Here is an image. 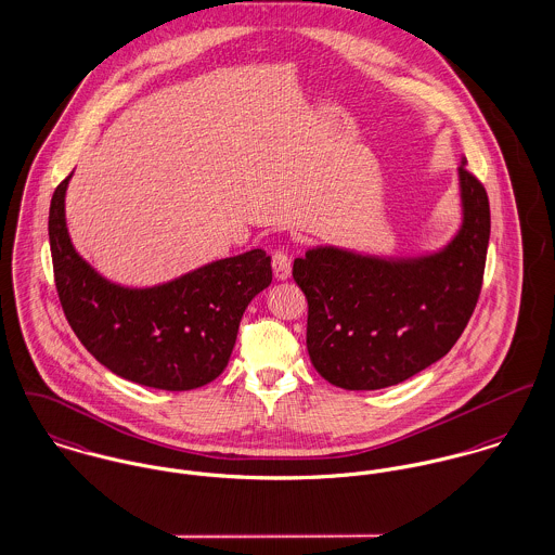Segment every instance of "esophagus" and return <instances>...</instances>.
<instances>
[{
	"label": "esophagus",
	"mask_w": 555,
	"mask_h": 555,
	"mask_svg": "<svg viewBox=\"0 0 555 555\" xmlns=\"http://www.w3.org/2000/svg\"><path fill=\"white\" fill-rule=\"evenodd\" d=\"M272 270H274V276L279 281H285L289 274H292V259L285 254V251H274L272 256Z\"/></svg>",
	"instance_id": "34e87169"
}]
</instances>
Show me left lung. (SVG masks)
Instances as JSON below:
<instances>
[{
	"label": "left lung",
	"mask_w": 555,
	"mask_h": 555,
	"mask_svg": "<svg viewBox=\"0 0 555 555\" xmlns=\"http://www.w3.org/2000/svg\"><path fill=\"white\" fill-rule=\"evenodd\" d=\"M463 225L439 254L408 259L317 247L294 261L308 299L306 346L314 370L346 390L403 383L461 338L481 292L490 203L459 167Z\"/></svg>",
	"instance_id": "left-lung-1"
}]
</instances>
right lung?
Masks as SVG:
<instances>
[{
	"label": "right lung",
	"instance_id": "obj_1",
	"mask_svg": "<svg viewBox=\"0 0 555 555\" xmlns=\"http://www.w3.org/2000/svg\"><path fill=\"white\" fill-rule=\"evenodd\" d=\"M65 177L50 201L48 236L63 312L86 350L130 383L190 390L228 365L245 308L272 283L270 256L251 249L171 283L128 289L76 254L65 223Z\"/></svg>",
	"mask_w": 555,
	"mask_h": 555
}]
</instances>
